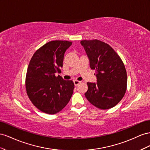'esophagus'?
Returning <instances> with one entry per match:
<instances>
[{
	"label": "esophagus",
	"instance_id": "obj_1",
	"mask_svg": "<svg viewBox=\"0 0 150 150\" xmlns=\"http://www.w3.org/2000/svg\"><path fill=\"white\" fill-rule=\"evenodd\" d=\"M80 82H80V81H79V80H74V85H75V86H77L79 83H80Z\"/></svg>",
	"mask_w": 150,
	"mask_h": 150
}]
</instances>
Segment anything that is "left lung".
Segmentation results:
<instances>
[{"label": "left lung", "mask_w": 150, "mask_h": 150, "mask_svg": "<svg viewBox=\"0 0 150 150\" xmlns=\"http://www.w3.org/2000/svg\"><path fill=\"white\" fill-rule=\"evenodd\" d=\"M96 70L97 83L87 82V100L100 109H109L121 100L127 88V73L121 57L108 43L99 40L80 41Z\"/></svg>", "instance_id": "left-lung-1"}]
</instances>
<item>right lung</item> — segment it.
Masks as SVG:
<instances>
[{"mask_svg":"<svg viewBox=\"0 0 150 150\" xmlns=\"http://www.w3.org/2000/svg\"><path fill=\"white\" fill-rule=\"evenodd\" d=\"M71 44L68 41H51L36 51L29 63L25 82L27 95L33 104L46 114L58 113L71 97L73 81L55 75L61 71L64 54Z\"/></svg>","mask_w":150,"mask_h":150,"instance_id":"obj_1","label":"right lung"}]
</instances>
